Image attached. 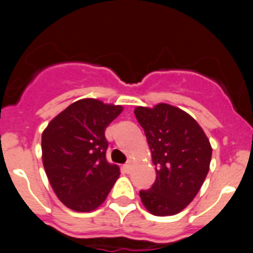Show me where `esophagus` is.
I'll return each mask as SVG.
<instances>
[{"instance_id": "obj_1", "label": "esophagus", "mask_w": 253, "mask_h": 253, "mask_svg": "<svg viewBox=\"0 0 253 253\" xmlns=\"http://www.w3.org/2000/svg\"><path fill=\"white\" fill-rule=\"evenodd\" d=\"M130 169H131V162H126L124 165V169H125V172H129L130 171Z\"/></svg>"}]
</instances>
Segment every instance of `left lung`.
Segmentation results:
<instances>
[{"mask_svg": "<svg viewBox=\"0 0 253 253\" xmlns=\"http://www.w3.org/2000/svg\"><path fill=\"white\" fill-rule=\"evenodd\" d=\"M134 114L146 133L156 166V181L140 191L143 205L157 216L184 210L202 189L210 167L211 146L193 116L169 104L137 106Z\"/></svg>", "mask_w": 253, "mask_h": 253, "instance_id": "8db88e82", "label": "left lung"}]
</instances>
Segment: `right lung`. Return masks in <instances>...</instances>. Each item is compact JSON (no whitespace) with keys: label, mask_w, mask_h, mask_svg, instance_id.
I'll use <instances>...</instances> for the list:
<instances>
[{"label":"right lung","mask_w":253,"mask_h":253,"mask_svg":"<svg viewBox=\"0 0 253 253\" xmlns=\"http://www.w3.org/2000/svg\"><path fill=\"white\" fill-rule=\"evenodd\" d=\"M123 109L97 99H81L44 129V169L57 198L69 209L80 213L97 209L119 178V166L106 160L105 129Z\"/></svg>","instance_id":"obj_1"}]
</instances>
